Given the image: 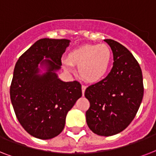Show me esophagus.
Returning a JSON list of instances; mask_svg holds the SVG:
<instances>
[{
    "instance_id": "1",
    "label": "esophagus",
    "mask_w": 156,
    "mask_h": 156,
    "mask_svg": "<svg viewBox=\"0 0 156 156\" xmlns=\"http://www.w3.org/2000/svg\"><path fill=\"white\" fill-rule=\"evenodd\" d=\"M86 88H87V87L86 86H82V93H83V95H84V93H85V90H86Z\"/></svg>"
}]
</instances>
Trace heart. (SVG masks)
I'll return each instance as SVG.
<instances>
[{
	"label": "heart",
	"mask_w": 156,
	"mask_h": 156,
	"mask_svg": "<svg viewBox=\"0 0 156 156\" xmlns=\"http://www.w3.org/2000/svg\"><path fill=\"white\" fill-rule=\"evenodd\" d=\"M112 52L107 44H84L71 50L63 61L67 71L78 66V73L88 83H97L104 78L111 63Z\"/></svg>",
	"instance_id": "obj_1"
}]
</instances>
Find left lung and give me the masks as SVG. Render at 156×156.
<instances>
[{
    "label": "left lung",
    "instance_id": "obj_1",
    "mask_svg": "<svg viewBox=\"0 0 156 156\" xmlns=\"http://www.w3.org/2000/svg\"><path fill=\"white\" fill-rule=\"evenodd\" d=\"M113 54V66L106 78L86 89L90 102L86 112L90 129L100 136L123 131L135 117L143 97V73L139 64L126 47L104 40Z\"/></svg>",
    "mask_w": 156,
    "mask_h": 156
}]
</instances>
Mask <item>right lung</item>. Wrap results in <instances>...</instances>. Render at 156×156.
<instances>
[{"label":"right lung","mask_w":156,"mask_h":156,"mask_svg":"<svg viewBox=\"0 0 156 156\" xmlns=\"http://www.w3.org/2000/svg\"><path fill=\"white\" fill-rule=\"evenodd\" d=\"M70 40L41 39L17 61L10 100L19 123L28 133L50 139L62 132L66 115L82 96L78 81L64 82L56 72Z\"/></svg>","instance_id":"1"}]
</instances>
